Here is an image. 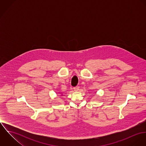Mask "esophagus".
I'll use <instances>...</instances> for the list:
<instances>
[{
	"label": "esophagus",
	"mask_w": 146,
	"mask_h": 146,
	"mask_svg": "<svg viewBox=\"0 0 146 146\" xmlns=\"http://www.w3.org/2000/svg\"><path fill=\"white\" fill-rule=\"evenodd\" d=\"M79 86H78L74 87V90L75 91H78V90H79Z\"/></svg>",
	"instance_id": "obj_1"
}]
</instances>
